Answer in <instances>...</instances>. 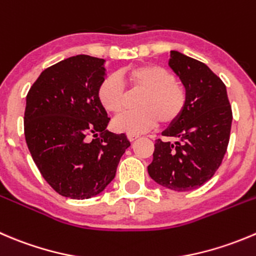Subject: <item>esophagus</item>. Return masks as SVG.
Wrapping results in <instances>:
<instances>
[{
	"label": "esophagus",
	"mask_w": 256,
	"mask_h": 256,
	"mask_svg": "<svg viewBox=\"0 0 256 256\" xmlns=\"http://www.w3.org/2000/svg\"><path fill=\"white\" fill-rule=\"evenodd\" d=\"M128 138L130 141H135L136 138H138V135H135V134H128Z\"/></svg>",
	"instance_id": "esophagus-1"
}]
</instances>
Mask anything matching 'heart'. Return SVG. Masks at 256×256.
<instances>
[{
    "instance_id": "1",
    "label": "heart",
    "mask_w": 256,
    "mask_h": 256,
    "mask_svg": "<svg viewBox=\"0 0 256 256\" xmlns=\"http://www.w3.org/2000/svg\"><path fill=\"white\" fill-rule=\"evenodd\" d=\"M126 85L132 91L142 90L138 111H128L112 121L115 130L128 134H142L160 122L175 121L186 105V91L171 71L156 64H145L130 70L110 74L101 80L98 100L108 112L118 114L125 106Z\"/></svg>"
}]
</instances>
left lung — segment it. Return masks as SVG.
Returning a JSON list of instances; mask_svg holds the SVG:
<instances>
[{
  "mask_svg": "<svg viewBox=\"0 0 256 256\" xmlns=\"http://www.w3.org/2000/svg\"><path fill=\"white\" fill-rule=\"evenodd\" d=\"M168 66L186 91V105L156 140L150 178L172 191H190L212 178L230 138L232 112L226 86L205 64L178 51L170 52Z\"/></svg>",
  "mask_w": 256,
  "mask_h": 256,
  "instance_id": "1",
  "label": "left lung"
}]
</instances>
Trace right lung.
I'll use <instances>...</instances> for the list:
<instances>
[{"label":"right lung","mask_w":256,"mask_h":256,"mask_svg":"<svg viewBox=\"0 0 256 256\" xmlns=\"http://www.w3.org/2000/svg\"><path fill=\"white\" fill-rule=\"evenodd\" d=\"M105 76V60L78 54L42 71L27 94V146L62 196L84 200L102 192L130 146L125 134L106 128L110 118L98 100Z\"/></svg>","instance_id":"obj_1"}]
</instances>
